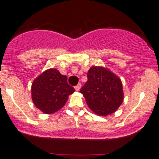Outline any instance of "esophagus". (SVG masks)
I'll return each instance as SVG.
<instances>
[{"label":"esophagus","instance_id":"34e87169","mask_svg":"<svg viewBox=\"0 0 159 159\" xmlns=\"http://www.w3.org/2000/svg\"><path fill=\"white\" fill-rule=\"evenodd\" d=\"M80 88H81V84H78L75 87V91H77V92H78V91H80Z\"/></svg>","mask_w":159,"mask_h":159}]
</instances>
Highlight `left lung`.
I'll use <instances>...</instances> for the list:
<instances>
[{
  "label": "left lung",
  "instance_id": "8db88e82",
  "mask_svg": "<svg viewBox=\"0 0 159 159\" xmlns=\"http://www.w3.org/2000/svg\"><path fill=\"white\" fill-rule=\"evenodd\" d=\"M87 76L88 81L80 92L90 109L100 116L114 113L123 101L120 79L102 67H92Z\"/></svg>",
  "mask_w": 159,
  "mask_h": 159
}]
</instances>
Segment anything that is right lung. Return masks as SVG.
<instances>
[{"instance_id":"add662e5","label":"right lung","mask_w":159,"mask_h":159,"mask_svg":"<svg viewBox=\"0 0 159 159\" xmlns=\"http://www.w3.org/2000/svg\"><path fill=\"white\" fill-rule=\"evenodd\" d=\"M32 99L35 106L45 114H52L62 108L68 95L75 92L67 84L66 75L50 68L36 78L32 84Z\"/></svg>"}]
</instances>
